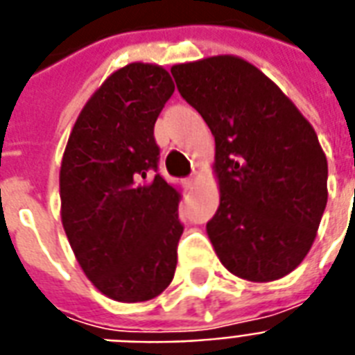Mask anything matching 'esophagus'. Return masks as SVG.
I'll return each mask as SVG.
<instances>
[{
    "label": "esophagus",
    "mask_w": 355,
    "mask_h": 355,
    "mask_svg": "<svg viewBox=\"0 0 355 355\" xmlns=\"http://www.w3.org/2000/svg\"><path fill=\"white\" fill-rule=\"evenodd\" d=\"M198 183V175L196 174H192L189 180H187V187H194Z\"/></svg>",
    "instance_id": "34e87169"
}]
</instances>
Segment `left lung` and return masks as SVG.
I'll return each mask as SVG.
<instances>
[{"instance_id":"left-lung-1","label":"left lung","mask_w":355,"mask_h":355,"mask_svg":"<svg viewBox=\"0 0 355 355\" xmlns=\"http://www.w3.org/2000/svg\"><path fill=\"white\" fill-rule=\"evenodd\" d=\"M215 137L220 203L207 222L233 276L266 283L300 265L328 202V161L315 129L257 66L215 55L170 68Z\"/></svg>"}]
</instances>
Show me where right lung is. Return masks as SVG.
Wrapping results in <instances>:
<instances>
[{"label": "right lung", "mask_w": 355, "mask_h": 355, "mask_svg": "<svg viewBox=\"0 0 355 355\" xmlns=\"http://www.w3.org/2000/svg\"><path fill=\"white\" fill-rule=\"evenodd\" d=\"M163 66L129 62L90 96L59 172L60 220L85 276L101 295L148 302L178 265L181 192L157 170L153 125L174 94Z\"/></svg>", "instance_id": "right-lung-1"}]
</instances>
